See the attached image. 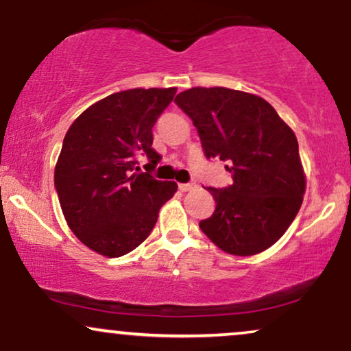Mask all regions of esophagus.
Returning <instances> with one entry per match:
<instances>
[{
    "instance_id": "1",
    "label": "esophagus",
    "mask_w": 351,
    "mask_h": 351,
    "mask_svg": "<svg viewBox=\"0 0 351 351\" xmlns=\"http://www.w3.org/2000/svg\"><path fill=\"white\" fill-rule=\"evenodd\" d=\"M178 188L180 191H189V189L195 188V183H180Z\"/></svg>"
}]
</instances>
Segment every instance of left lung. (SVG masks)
Here are the masks:
<instances>
[{
  "label": "left lung",
  "instance_id": "left-lung-1",
  "mask_svg": "<svg viewBox=\"0 0 351 351\" xmlns=\"http://www.w3.org/2000/svg\"><path fill=\"white\" fill-rule=\"evenodd\" d=\"M198 128L206 158L232 173L201 231L232 256H254L284 236L302 206L305 173L295 134L267 100L226 87H193L175 99Z\"/></svg>",
  "mask_w": 351,
  "mask_h": 351
}]
</instances>
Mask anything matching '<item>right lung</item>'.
<instances>
[{
	"instance_id": "1",
	"label": "right lung",
	"mask_w": 351,
	"mask_h": 351,
	"mask_svg": "<svg viewBox=\"0 0 351 351\" xmlns=\"http://www.w3.org/2000/svg\"><path fill=\"white\" fill-rule=\"evenodd\" d=\"M176 87L130 88L84 110L64 136L54 184L71 231L106 257L134 251L150 236L160 208L178 189L175 181L136 173L145 155L155 168L152 128Z\"/></svg>"
}]
</instances>
